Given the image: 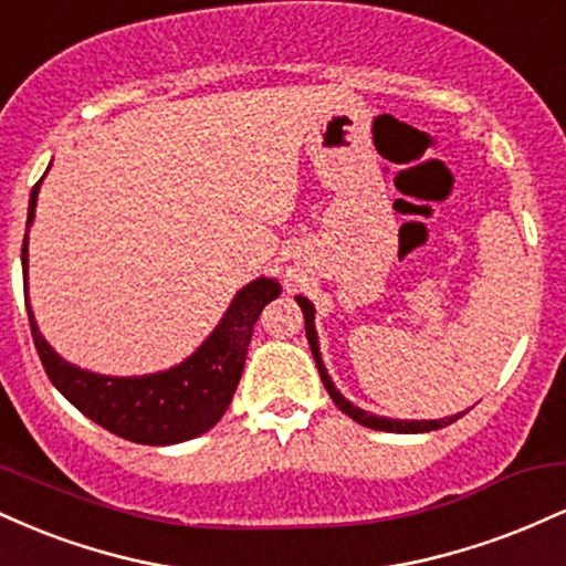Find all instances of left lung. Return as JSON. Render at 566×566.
<instances>
[{
	"instance_id": "obj_1",
	"label": "left lung",
	"mask_w": 566,
	"mask_h": 566,
	"mask_svg": "<svg viewBox=\"0 0 566 566\" xmlns=\"http://www.w3.org/2000/svg\"><path fill=\"white\" fill-rule=\"evenodd\" d=\"M297 305L303 308V316H305V337H308V346H311V354H314V361L316 367H319V375H322V382L324 388H327V394L333 396V401L337 405L340 412H346L348 418H354L356 423L367 426V428H375V431H388V433H426V431H437V428H444L454 423L458 418H463L465 412H458V415H450V418H439V420H391V418H378V415H369L365 412L361 407H354L350 401L343 396L337 388L333 386V380H329L327 375V367H324L322 361V354H319V337H316V327H314V305H311L308 297H295Z\"/></svg>"
}]
</instances>
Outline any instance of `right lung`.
Returning a JSON list of instances; mask_svg holds the SVG:
<instances>
[{"instance_id":"obj_1","label":"right lung","mask_w":566,"mask_h":566,"mask_svg":"<svg viewBox=\"0 0 566 566\" xmlns=\"http://www.w3.org/2000/svg\"><path fill=\"white\" fill-rule=\"evenodd\" d=\"M42 180L34 186L29 199L21 252L23 276L29 271V226L34 220ZM279 292L282 287L274 279L261 276L250 282L237 292L212 335L186 361L165 373L140 375V378H112V375H95L69 365L39 333L29 301H25V311H29L31 335H34L44 373L71 405L116 437L135 441V444L165 447L199 437L223 418L242 378L252 327L265 305L279 297ZM25 297H29V284H25Z\"/></svg>"}]
</instances>
